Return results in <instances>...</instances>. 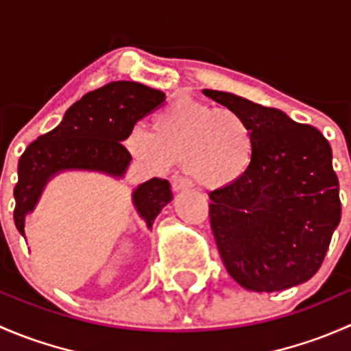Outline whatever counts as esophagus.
I'll use <instances>...</instances> for the list:
<instances>
[{
  "label": "esophagus",
  "instance_id": "34e87169",
  "mask_svg": "<svg viewBox=\"0 0 351 351\" xmlns=\"http://www.w3.org/2000/svg\"><path fill=\"white\" fill-rule=\"evenodd\" d=\"M190 189H192V183L186 178H178L173 182V190H175V192H186V190Z\"/></svg>",
  "mask_w": 351,
  "mask_h": 351
}]
</instances>
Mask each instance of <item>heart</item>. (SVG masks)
<instances>
[{
  "instance_id": "obj_1",
  "label": "heart",
  "mask_w": 351,
  "mask_h": 351,
  "mask_svg": "<svg viewBox=\"0 0 351 351\" xmlns=\"http://www.w3.org/2000/svg\"><path fill=\"white\" fill-rule=\"evenodd\" d=\"M151 129L130 130L125 147L156 171L185 165L197 185L217 190L238 183L253 166L254 130L234 110L178 97L156 113Z\"/></svg>"
}]
</instances>
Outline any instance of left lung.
Masks as SVG:
<instances>
[{
	"label": "left lung",
	"mask_w": 351,
	"mask_h": 351,
	"mask_svg": "<svg viewBox=\"0 0 351 351\" xmlns=\"http://www.w3.org/2000/svg\"><path fill=\"white\" fill-rule=\"evenodd\" d=\"M204 95L241 113L256 139L250 173L208 193L226 270L253 292L304 284L323 265L341 219L331 146L316 127L293 122L282 110L226 91Z\"/></svg>",
	"instance_id": "obj_1"
}]
</instances>
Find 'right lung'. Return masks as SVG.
I'll return each mask as SVG.
<instances>
[{"mask_svg": "<svg viewBox=\"0 0 351 351\" xmlns=\"http://www.w3.org/2000/svg\"><path fill=\"white\" fill-rule=\"evenodd\" d=\"M165 93L136 81H113L84 95L67 108L62 122L25 149L19 161L15 226L25 238V215L40 198L45 183L64 169H88L120 178L130 156L123 146L127 134L141 119L159 108ZM173 200L168 180L151 178L137 186L132 202L147 228Z\"/></svg>", "mask_w": 351, "mask_h": 351, "instance_id": "1", "label": "right lung"}]
</instances>
